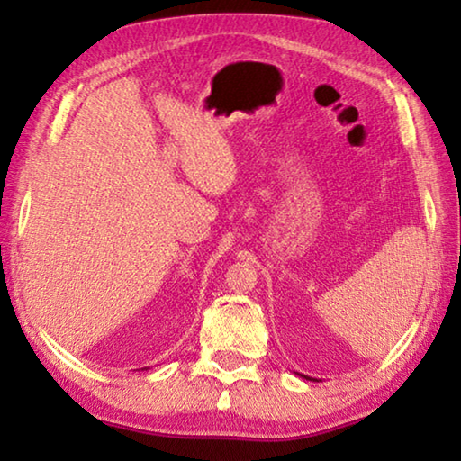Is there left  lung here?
Returning <instances> with one entry per match:
<instances>
[{
  "label": "left lung",
  "instance_id": "1",
  "mask_svg": "<svg viewBox=\"0 0 461 461\" xmlns=\"http://www.w3.org/2000/svg\"><path fill=\"white\" fill-rule=\"evenodd\" d=\"M301 376H303V374H301ZM305 378H309V376H305ZM309 380H313V378H309Z\"/></svg>",
  "mask_w": 461,
  "mask_h": 461
}]
</instances>
